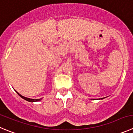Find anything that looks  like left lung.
<instances>
[{
    "mask_svg": "<svg viewBox=\"0 0 133 133\" xmlns=\"http://www.w3.org/2000/svg\"><path fill=\"white\" fill-rule=\"evenodd\" d=\"M102 99H103V98H102Z\"/></svg>",
    "mask_w": 133,
    "mask_h": 133,
    "instance_id": "1",
    "label": "left lung"
}]
</instances>
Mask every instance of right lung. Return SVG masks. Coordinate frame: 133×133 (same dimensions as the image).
Masks as SVG:
<instances>
[{"label":"right lung","instance_id":"obj_1","mask_svg":"<svg viewBox=\"0 0 133 133\" xmlns=\"http://www.w3.org/2000/svg\"><path fill=\"white\" fill-rule=\"evenodd\" d=\"M16 93L18 94L19 95V96H20V97H21L22 98H23V99H25V100H26V101H28V102H39V101L41 100V99H30V98H28V97H24V96H22V95H21V94H19L18 93V92H16Z\"/></svg>","mask_w":133,"mask_h":133}]
</instances>
